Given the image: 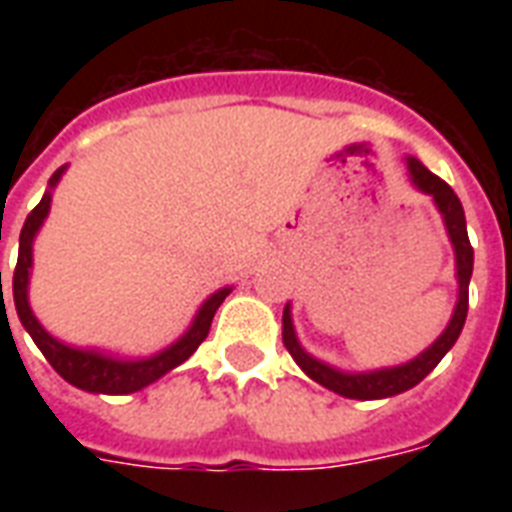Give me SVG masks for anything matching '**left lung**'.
Listing matches in <instances>:
<instances>
[{
    "label": "left lung",
    "mask_w": 512,
    "mask_h": 512,
    "mask_svg": "<svg viewBox=\"0 0 512 512\" xmlns=\"http://www.w3.org/2000/svg\"><path fill=\"white\" fill-rule=\"evenodd\" d=\"M406 167H409V177L417 191L428 193L436 209L444 217L446 233H449V241L454 247V268H457V284H460V292H457V305H454V313L446 329L441 332L433 345L428 350H422L420 356L406 361L401 366H388V369H374V372H340L335 366L324 364L319 358H313L308 350L300 345L295 335V324H292V311H289V303L284 308V316H281V337H284V348L289 350V356L295 358L297 366L303 369L311 380H316L324 388L335 390L345 398H358V401H374V398H390L404 393V390L414 388L417 382H422L433 369L438 366V361L452 350V345L460 337L462 327H465V319H468V287L470 276H473V247H470L468 239V225H465V209H462L457 193L452 191V185L444 183L441 177L433 175V172L425 167L422 162H417L414 156L406 159Z\"/></svg>",
    "instance_id": "1"
}]
</instances>
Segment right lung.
<instances>
[{"mask_svg":"<svg viewBox=\"0 0 512 512\" xmlns=\"http://www.w3.org/2000/svg\"><path fill=\"white\" fill-rule=\"evenodd\" d=\"M63 172H66V167L55 170V175L50 177V188L44 191L42 201L31 209V215L26 217L23 231H20L18 265H15V273H12V300H15V311H18V319L20 324H23V329H26L28 335H31V340L36 342V348L42 350L44 358L50 361L52 369H55L63 380L71 382L74 388H82L87 390V393H106V396L135 393V390H143L146 385H151V382H156L167 372H172L175 366L183 364L185 358L193 356V350L199 348L201 342H204V337L209 335L215 311L220 308V303H223L225 297L231 295V287L217 289L215 295H209L207 300H204V305L199 308V313H196V319L191 321V327L185 329V335L180 337V340L172 342L170 348L154 353V356H108V353H100V350L92 348H74V345H66V342H60L58 337H52L50 332L39 324V319H36L34 311H31V305H28V279H31V263H34V239L36 233H39V228H42L44 217L50 212L52 188L58 185Z\"/></svg>","mask_w":512,"mask_h":512,"instance_id":"right-lung-1","label":"right lung"}]
</instances>
